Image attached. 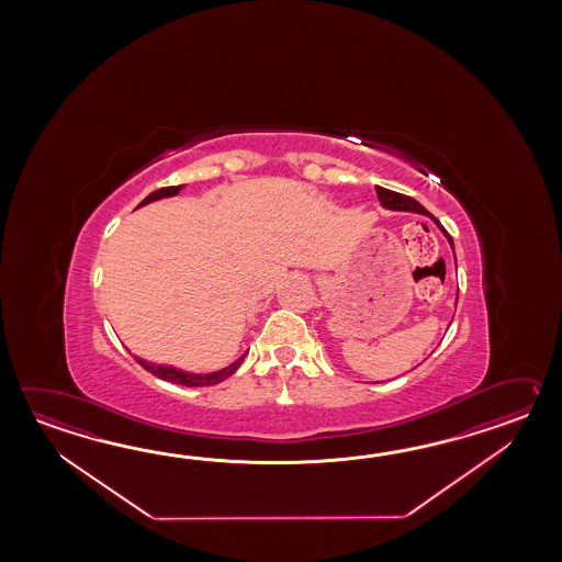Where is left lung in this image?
<instances>
[{
    "mask_svg": "<svg viewBox=\"0 0 562 562\" xmlns=\"http://www.w3.org/2000/svg\"><path fill=\"white\" fill-rule=\"evenodd\" d=\"M375 191H378V196H380V203L385 206V209H392V211H409V213H418V215L431 216L418 201H414L412 196H406V194H400V192L387 191V189H382V187H375ZM431 221L440 227L443 235L448 237L450 240V245H452V249H454V243H452V237L446 233V228L440 225V221L436 218V216H431Z\"/></svg>",
    "mask_w": 562,
    "mask_h": 562,
    "instance_id": "8db88e82",
    "label": "left lung"
}]
</instances>
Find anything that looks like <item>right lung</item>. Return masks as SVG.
<instances>
[{"mask_svg": "<svg viewBox=\"0 0 562 562\" xmlns=\"http://www.w3.org/2000/svg\"><path fill=\"white\" fill-rule=\"evenodd\" d=\"M180 189H182V187H165V189H158V191L150 192L138 206L153 203V201H158V199H165V196H175ZM243 359H245V356H240L235 363H231L225 370L215 371V373H206V375L175 370V368H170V366H156V363H148V361H144V359H136V361L143 366L144 370L150 371L153 375L165 380V382L180 383V385H187V387H203V385H215V383L227 380L228 375H233L235 371L239 370Z\"/></svg>", "mask_w": 562, "mask_h": 562, "instance_id": "obj_1", "label": "right lung"}]
</instances>
